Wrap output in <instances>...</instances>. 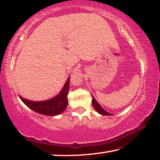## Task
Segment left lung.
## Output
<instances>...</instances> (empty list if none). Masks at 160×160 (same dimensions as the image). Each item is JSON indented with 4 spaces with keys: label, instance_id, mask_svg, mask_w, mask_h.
<instances>
[{
    "label": "left lung",
    "instance_id": "8db88e82",
    "mask_svg": "<svg viewBox=\"0 0 160 160\" xmlns=\"http://www.w3.org/2000/svg\"><path fill=\"white\" fill-rule=\"evenodd\" d=\"M92 106L94 108L96 111H98V113H100V114H102V115H111V113H109L107 112L104 110L103 108H102L101 106H100V105L98 103V102L96 101V100L94 98V97L92 95Z\"/></svg>",
    "mask_w": 160,
    "mask_h": 160
}]
</instances>
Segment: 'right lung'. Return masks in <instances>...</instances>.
<instances>
[{
	"label": "right lung",
	"instance_id": "obj_1",
	"mask_svg": "<svg viewBox=\"0 0 160 160\" xmlns=\"http://www.w3.org/2000/svg\"><path fill=\"white\" fill-rule=\"evenodd\" d=\"M69 81L70 78L68 77L62 91L58 95L52 99L46 100V101H30V100L24 99L20 96H19V98L26 106L37 113L47 116L58 115L63 112L65 109L67 108Z\"/></svg>",
	"mask_w": 160,
	"mask_h": 160
}]
</instances>
